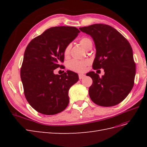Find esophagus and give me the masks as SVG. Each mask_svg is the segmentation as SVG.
I'll use <instances>...</instances> for the list:
<instances>
[{
  "mask_svg": "<svg viewBox=\"0 0 147 147\" xmlns=\"http://www.w3.org/2000/svg\"><path fill=\"white\" fill-rule=\"evenodd\" d=\"M84 77H85V75H84V74H78V77H79V79H82L83 78H84Z\"/></svg>",
  "mask_w": 147,
  "mask_h": 147,
  "instance_id": "34e87169",
  "label": "esophagus"
}]
</instances>
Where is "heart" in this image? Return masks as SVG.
Here are the masks:
<instances>
[{"mask_svg":"<svg viewBox=\"0 0 147 147\" xmlns=\"http://www.w3.org/2000/svg\"><path fill=\"white\" fill-rule=\"evenodd\" d=\"M80 43L85 48L88 49L92 47V41L88 37H83L80 40ZM70 50V44L67 45L64 50V55L67 57L69 55ZM90 62L88 60H77L72 59L70 61L67 66L68 68L70 70L77 72H83L85 70L86 67L89 64Z\"/></svg>","mask_w":147,"mask_h":147,"instance_id":"b5f03b06","label":"heart"}]
</instances>
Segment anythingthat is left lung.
I'll return each instance as SVG.
<instances>
[{
	"label": "left lung",
	"instance_id": "1",
	"mask_svg": "<svg viewBox=\"0 0 147 147\" xmlns=\"http://www.w3.org/2000/svg\"><path fill=\"white\" fill-rule=\"evenodd\" d=\"M94 42L96 54L92 64L94 70L103 69L100 77L94 72L86 74L92 79L89 88L92 101L102 107H112L122 102L134 84L136 64L130 43L113 27L94 24L80 28Z\"/></svg>",
	"mask_w": 147,
	"mask_h": 147
}]
</instances>
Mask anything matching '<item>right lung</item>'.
I'll return each instance as SVG.
<instances>
[{"label": "right lung", "mask_w": 147, "mask_h": 147, "mask_svg": "<svg viewBox=\"0 0 147 147\" xmlns=\"http://www.w3.org/2000/svg\"><path fill=\"white\" fill-rule=\"evenodd\" d=\"M80 32L70 26L53 27L30 42L26 48L20 75L26 100L43 115L63 112L69 102L70 88L78 81L77 73L67 70L55 75L64 59L65 47Z\"/></svg>", "instance_id": "right-lung-1"}]
</instances>
